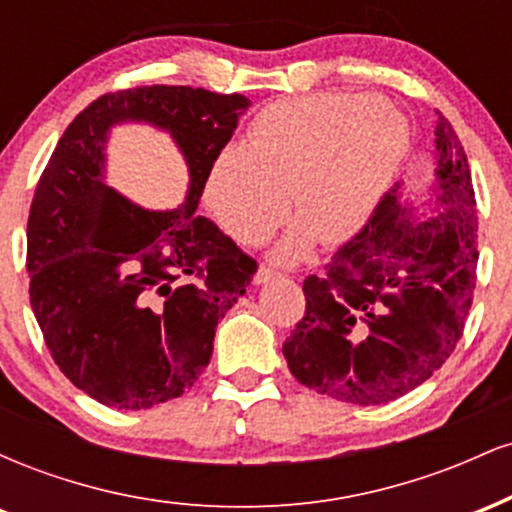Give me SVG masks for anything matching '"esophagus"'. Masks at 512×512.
<instances>
[{"label": "esophagus", "mask_w": 512, "mask_h": 512, "mask_svg": "<svg viewBox=\"0 0 512 512\" xmlns=\"http://www.w3.org/2000/svg\"><path fill=\"white\" fill-rule=\"evenodd\" d=\"M279 276H284V272H276V269H272V267H262L257 269V274H255V284H264V281H272V279H279Z\"/></svg>", "instance_id": "34e87169"}]
</instances>
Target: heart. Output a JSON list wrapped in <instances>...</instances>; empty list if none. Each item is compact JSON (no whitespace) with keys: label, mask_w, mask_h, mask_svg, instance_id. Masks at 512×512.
Returning <instances> with one entry per match:
<instances>
[{"label":"heart","mask_w":512,"mask_h":512,"mask_svg":"<svg viewBox=\"0 0 512 512\" xmlns=\"http://www.w3.org/2000/svg\"><path fill=\"white\" fill-rule=\"evenodd\" d=\"M409 151L404 117L370 93H305L252 117L243 146L216 154L204 199L223 231L257 245L293 209L301 223L279 248L298 257L317 236L344 243L390 190Z\"/></svg>","instance_id":"b5f03b06"}]
</instances>
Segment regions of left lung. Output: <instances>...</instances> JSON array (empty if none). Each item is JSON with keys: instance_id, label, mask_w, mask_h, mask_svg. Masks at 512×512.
I'll return each instance as SVG.
<instances>
[{"instance_id": "left-lung-1", "label": "left lung", "mask_w": 512, "mask_h": 512, "mask_svg": "<svg viewBox=\"0 0 512 512\" xmlns=\"http://www.w3.org/2000/svg\"><path fill=\"white\" fill-rule=\"evenodd\" d=\"M436 117L438 214L416 223L399 192H385L366 226L303 281L305 313L284 356L320 395L392 402L460 342L477 286L479 216L464 146L448 117Z\"/></svg>"}]
</instances>
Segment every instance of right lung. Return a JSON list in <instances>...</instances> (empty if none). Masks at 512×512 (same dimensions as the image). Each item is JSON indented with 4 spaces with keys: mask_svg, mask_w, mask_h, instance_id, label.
I'll return each instance as SVG.
<instances>
[{
    "mask_svg": "<svg viewBox=\"0 0 512 512\" xmlns=\"http://www.w3.org/2000/svg\"><path fill=\"white\" fill-rule=\"evenodd\" d=\"M250 105L240 93L168 84L103 93L64 129L40 175L28 214L31 308L62 373L105 407L149 409L190 390L216 325L257 272L195 214L211 161ZM122 119L174 134L191 166L182 208L146 212L104 185V132Z\"/></svg>",
    "mask_w": 512,
    "mask_h": 512,
    "instance_id": "right-lung-1",
    "label": "right lung"
}]
</instances>
